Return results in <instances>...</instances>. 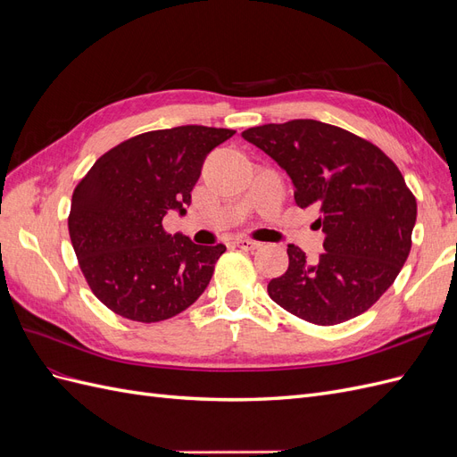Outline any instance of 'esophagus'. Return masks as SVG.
I'll use <instances>...</instances> for the list:
<instances>
[{"mask_svg":"<svg viewBox=\"0 0 457 457\" xmlns=\"http://www.w3.org/2000/svg\"><path fill=\"white\" fill-rule=\"evenodd\" d=\"M234 245H238L240 250H244V252H253V250H257V247H261V244H259V242L247 240V238H238V240H234Z\"/></svg>","mask_w":457,"mask_h":457,"instance_id":"obj_1","label":"esophagus"}]
</instances>
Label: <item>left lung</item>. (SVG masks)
<instances>
[{"label": "left lung", "mask_w": 457, "mask_h": 457, "mask_svg": "<svg viewBox=\"0 0 457 457\" xmlns=\"http://www.w3.org/2000/svg\"><path fill=\"white\" fill-rule=\"evenodd\" d=\"M295 187L299 207H316L324 253L314 262L287 245V270L267 286L282 309L318 326L366 312L391 287L410 255L416 196L381 148L316 120L265 123L242 133Z\"/></svg>", "instance_id": "8db88e82"}]
</instances>
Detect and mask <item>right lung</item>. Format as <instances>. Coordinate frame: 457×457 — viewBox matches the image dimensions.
Returning a JSON list of instances; mask_svg holds the SVG:
<instances>
[{
  "label": "right lung",
  "mask_w": 457,
  "mask_h": 457,
  "mask_svg": "<svg viewBox=\"0 0 457 457\" xmlns=\"http://www.w3.org/2000/svg\"><path fill=\"white\" fill-rule=\"evenodd\" d=\"M237 133L181 126L110 148L74 188L68 232L95 297L135 322L183 312L210 284L223 244L198 245L162 220L190 204L205 156Z\"/></svg>",
  "instance_id": "1"
}]
</instances>
